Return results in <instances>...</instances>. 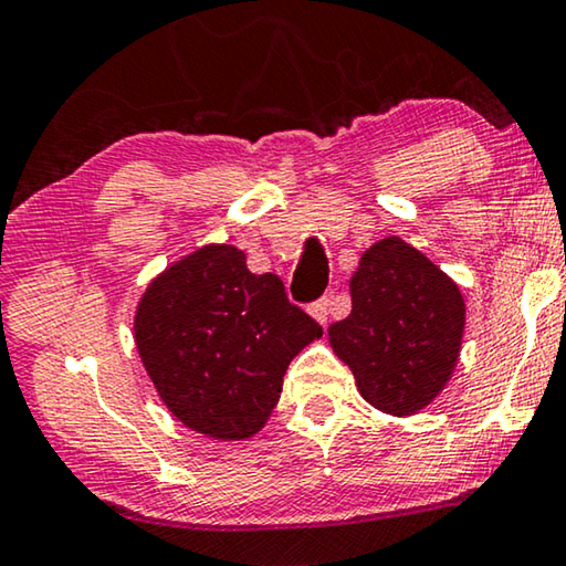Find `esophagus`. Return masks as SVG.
Returning a JSON list of instances; mask_svg holds the SVG:
<instances>
[{"instance_id": "esophagus-1", "label": "esophagus", "mask_w": 566, "mask_h": 566, "mask_svg": "<svg viewBox=\"0 0 566 566\" xmlns=\"http://www.w3.org/2000/svg\"><path fill=\"white\" fill-rule=\"evenodd\" d=\"M308 311H311V316H314L318 324H326V322H329V298L316 301Z\"/></svg>"}]
</instances>
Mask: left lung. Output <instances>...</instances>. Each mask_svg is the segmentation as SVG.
<instances>
[{
    "mask_svg": "<svg viewBox=\"0 0 566 566\" xmlns=\"http://www.w3.org/2000/svg\"><path fill=\"white\" fill-rule=\"evenodd\" d=\"M349 293V316L329 326L334 355L378 411L419 413L444 390L460 357V285L400 237H385L359 258Z\"/></svg>",
    "mask_w": 566,
    "mask_h": 566,
    "instance_id": "8db88e82",
    "label": "left lung"
}]
</instances>
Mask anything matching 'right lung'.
Masks as SVG:
<instances>
[{"label":"right lung","mask_w":566,"mask_h":566,"mask_svg":"<svg viewBox=\"0 0 566 566\" xmlns=\"http://www.w3.org/2000/svg\"><path fill=\"white\" fill-rule=\"evenodd\" d=\"M318 337L281 277L252 273L232 244H207L163 270L135 311L137 352L163 403L222 441L263 429L291 359Z\"/></svg>","instance_id":"1"}]
</instances>
